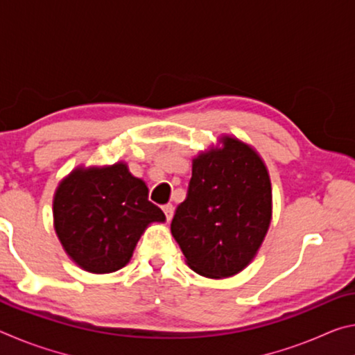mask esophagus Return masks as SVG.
<instances>
[{
	"mask_svg": "<svg viewBox=\"0 0 355 355\" xmlns=\"http://www.w3.org/2000/svg\"><path fill=\"white\" fill-rule=\"evenodd\" d=\"M163 211L166 214V219L171 220L172 216H173V205H172V203H167V205H164L163 207Z\"/></svg>",
	"mask_w": 355,
	"mask_h": 355,
	"instance_id": "esophagus-1",
	"label": "esophagus"
}]
</instances>
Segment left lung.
I'll return each mask as SVG.
<instances>
[{
    "mask_svg": "<svg viewBox=\"0 0 355 355\" xmlns=\"http://www.w3.org/2000/svg\"><path fill=\"white\" fill-rule=\"evenodd\" d=\"M222 144L192 161L188 194L171 224L192 271L209 279L248 266L272 214L271 180L260 156L233 137Z\"/></svg>",
    "mask_w": 355,
    "mask_h": 355,
    "instance_id": "1",
    "label": "left lung"
}]
</instances>
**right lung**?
Masks as SVG:
<instances>
[{"label": "right lung", "instance_id": "add662e5", "mask_svg": "<svg viewBox=\"0 0 355 355\" xmlns=\"http://www.w3.org/2000/svg\"><path fill=\"white\" fill-rule=\"evenodd\" d=\"M53 216L65 252L95 274L123 268L150 222L166 219L123 163L75 169L59 184Z\"/></svg>", "mask_w": 355, "mask_h": 355}]
</instances>
